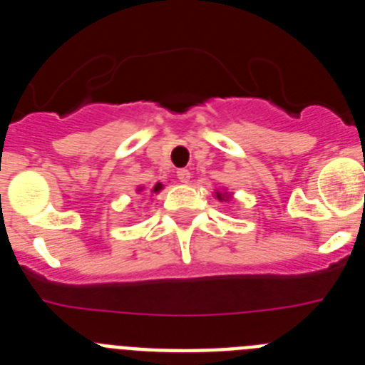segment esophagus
Masks as SVG:
<instances>
[{
    "label": "esophagus",
    "mask_w": 365,
    "mask_h": 365,
    "mask_svg": "<svg viewBox=\"0 0 365 365\" xmlns=\"http://www.w3.org/2000/svg\"><path fill=\"white\" fill-rule=\"evenodd\" d=\"M190 177H192V173H190V170H186V168L177 170V179H179L180 182H188Z\"/></svg>",
    "instance_id": "1"
}]
</instances>
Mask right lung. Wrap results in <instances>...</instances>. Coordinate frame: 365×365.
<instances>
[{
	"mask_svg": "<svg viewBox=\"0 0 365 365\" xmlns=\"http://www.w3.org/2000/svg\"><path fill=\"white\" fill-rule=\"evenodd\" d=\"M159 190H160V185H157V186H155V188H153V192H159Z\"/></svg>",
	"mask_w": 365,
	"mask_h": 365,
	"instance_id": "right-lung-1",
	"label": "right lung"
}]
</instances>
